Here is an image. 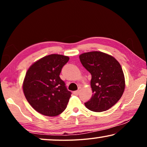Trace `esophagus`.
<instances>
[{"label": "esophagus", "mask_w": 147, "mask_h": 147, "mask_svg": "<svg viewBox=\"0 0 147 147\" xmlns=\"http://www.w3.org/2000/svg\"><path fill=\"white\" fill-rule=\"evenodd\" d=\"M79 93H80V90H77V91L74 92V94H75V95H78V94H79Z\"/></svg>", "instance_id": "obj_1"}]
</instances>
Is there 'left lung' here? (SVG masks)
Returning a JSON list of instances; mask_svg holds the SVG:
<instances>
[{"label":"left lung","instance_id":"obj_1","mask_svg":"<svg viewBox=\"0 0 147 147\" xmlns=\"http://www.w3.org/2000/svg\"><path fill=\"white\" fill-rule=\"evenodd\" d=\"M82 65L91 74L92 96L86 107L93 112L110 109L122 97L125 79L122 67L112 55L100 51H91L80 56Z\"/></svg>","mask_w":147,"mask_h":147}]
</instances>
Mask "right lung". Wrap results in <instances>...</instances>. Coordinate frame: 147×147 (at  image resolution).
I'll use <instances>...</instances> for the list:
<instances>
[{
	"label": "right lung",
	"instance_id": "add662e5",
	"mask_svg": "<svg viewBox=\"0 0 147 147\" xmlns=\"http://www.w3.org/2000/svg\"><path fill=\"white\" fill-rule=\"evenodd\" d=\"M67 56L51 54L37 60L26 72L23 84L28 102L39 113L55 116L67 107L71 92L59 77Z\"/></svg>",
	"mask_w": 147,
	"mask_h": 147
}]
</instances>
